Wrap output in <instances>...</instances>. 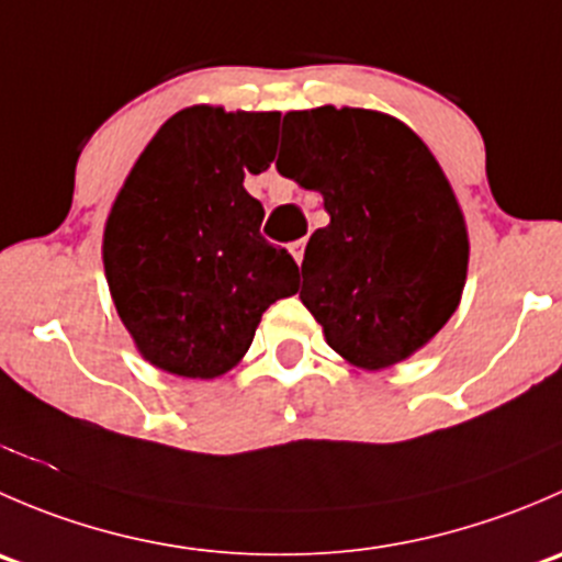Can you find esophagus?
<instances>
[{"label":"esophagus","instance_id":"34e87169","mask_svg":"<svg viewBox=\"0 0 562 562\" xmlns=\"http://www.w3.org/2000/svg\"><path fill=\"white\" fill-rule=\"evenodd\" d=\"M304 247H307V239H299L291 245V255L296 258L299 266H302V260H304Z\"/></svg>","mask_w":562,"mask_h":562}]
</instances>
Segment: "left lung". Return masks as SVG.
I'll use <instances>...</instances> for the list:
<instances>
[{"label": "left lung", "mask_w": 562, "mask_h": 562, "mask_svg": "<svg viewBox=\"0 0 562 562\" xmlns=\"http://www.w3.org/2000/svg\"><path fill=\"white\" fill-rule=\"evenodd\" d=\"M277 171L323 195L299 299L361 370L416 353L446 326L468 277V228L449 179L407 124L367 108L282 116Z\"/></svg>", "instance_id": "left-lung-1"}]
</instances>
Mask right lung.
<instances>
[{
    "mask_svg": "<svg viewBox=\"0 0 562 562\" xmlns=\"http://www.w3.org/2000/svg\"><path fill=\"white\" fill-rule=\"evenodd\" d=\"M277 111L173 113L113 201L103 263L113 304L149 364L220 378L252 345L260 315L299 291L288 249L260 236L245 171L274 160Z\"/></svg>",
    "mask_w": 562,
    "mask_h": 562,
    "instance_id": "obj_1",
    "label": "right lung"
}]
</instances>
